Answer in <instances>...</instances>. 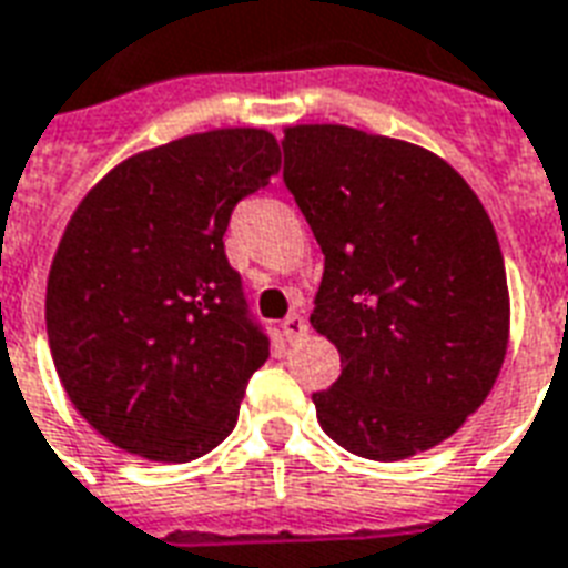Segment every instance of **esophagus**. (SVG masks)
<instances>
[{"instance_id":"obj_1","label":"esophagus","mask_w":568,"mask_h":568,"mask_svg":"<svg viewBox=\"0 0 568 568\" xmlns=\"http://www.w3.org/2000/svg\"><path fill=\"white\" fill-rule=\"evenodd\" d=\"M283 333H285V339L288 342H297L306 333V322H303V315L292 313L288 318L283 322Z\"/></svg>"}]
</instances>
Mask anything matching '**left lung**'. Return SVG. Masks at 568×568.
I'll use <instances>...</instances> for the list:
<instances>
[{
  "label": "left lung",
  "instance_id": "left-lung-1",
  "mask_svg": "<svg viewBox=\"0 0 568 568\" xmlns=\"http://www.w3.org/2000/svg\"><path fill=\"white\" fill-rule=\"evenodd\" d=\"M283 181L324 253L310 322L342 375L313 393L339 447L399 462L447 440L495 387L509 342L504 253L456 169L342 124L285 130Z\"/></svg>",
  "mask_w": 568,
  "mask_h": 568
}]
</instances>
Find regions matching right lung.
Listing matches in <instances>:
<instances>
[{
  "instance_id": "1",
  "label": "right lung",
  "mask_w": 568,
  "mask_h": 568,
  "mask_svg": "<svg viewBox=\"0 0 568 568\" xmlns=\"http://www.w3.org/2000/svg\"><path fill=\"white\" fill-rule=\"evenodd\" d=\"M276 169L267 130H207L133 154L73 211L47 280V339L73 408L115 447L190 462L235 428L271 339L223 235Z\"/></svg>"
}]
</instances>
